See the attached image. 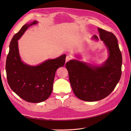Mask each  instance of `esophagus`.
<instances>
[{"instance_id": "34e87169", "label": "esophagus", "mask_w": 131, "mask_h": 131, "mask_svg": "<svg viewBox=\"0 0 131 131\" xmlns=\"http://www.w3.org/2000/svg\"><path fill=\"white\" fill-rule=\"evenodd\" d=\"M71 59H72V57H71L70 56H69V55L68 56H67L66 59V63L69 61Z\"/></svg>"}]
</instances>
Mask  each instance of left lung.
I'll return each mask as SVG.
<instances>
[{
    "label": "left lung",
    "mask_w": 131,
    "mask_h": 131,
    "mask_svg": "<svg viewBox=\"0 0 131 131\" xmlns=\"http://www.w3.org/2000/svg\"><path fill=\"white\" fill-rule=\"evenodd\" d=\"M101 40L108 51L109 57L101 66L92 65L77 59L67 62L73 92L78 98L87 102L102 100L112 92L121 76L122 54L115 35L99 28ZM93 39L98 40L96 35Z\"/></svg>",
    "instance_id": "left-lung-1"
}]
</instances>
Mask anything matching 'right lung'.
<instances>
[{"label":"right lung","instance_id":"obj_1","mask_svg":"<svg viewBox=\"0 0 131 131\" xmlns=\"http://www.w3.org/2000/svg\"><path fill=\"white\" fill-rule=\"evenodd\" d=\"M38 23L36 21L23 26L13 37L6 58V72L10 88L25 101L40 103L46 100L52 93L55 73L65 64L66 54L47 60L36 66L28 65L21 61L18 40L28 28Z\"/></svg>","mask_w":131,"mask_h":131}]
</instances>
